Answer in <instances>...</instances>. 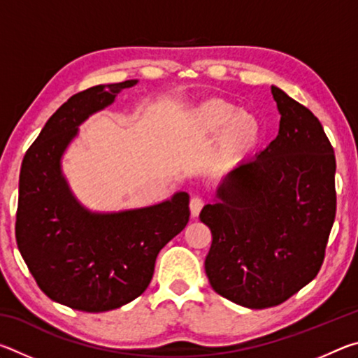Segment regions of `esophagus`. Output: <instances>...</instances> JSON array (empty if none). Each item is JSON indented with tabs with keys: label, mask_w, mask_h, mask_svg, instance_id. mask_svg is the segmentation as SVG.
I'll list each match as a JSON object with an SVG mask.
<instances>
[{
	"label": "esophagus",
	"mask_w": 358,
	"mask_h": 358,
	"mask_svg": "<svg viewBox=\"0 0 358 358\" xmlns=\"http://www.w3.org/2000/svg\"><path fill=\"white\" fill-rule=\"evenodd\" d=\"M203 207V201L201 197H192L189 202V210H191V217H197L201 210Z\"/></svg>",
	"instance_id": "34e87169"
}]
</instances>
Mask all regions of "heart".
Segmentation results:
<instances>
[{"mask_svg": "<svg viewBox=\"0 0 358 358\" xmlns=\"http://www.w3.org/2000/svg\"><path fill=\"white\" fill-rule=\"evenodd\" d=\"M187 128L199 141L216 137L213 161L221 167H230L243 159L256 147L262 132L256 115L221 98H211L192 107Z\"/></svg>", "mask_w": 358, "mask_h": 358, "instance_id": "heart-1", "label": "heart"}]
</instances>
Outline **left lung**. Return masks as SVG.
<instances>
[{"mask_svg": "<svg viewBox=\"0 0 358 358\" xmlns=\"http://www.w3.org/2000/svg\"><path fill=\"white\" fill-rule=\"evenodd\" d=\"M273 142L230 171L201 211L211 230L205 273L216 294L276 306L316 278L335 221V153L311 110L271 85Z\"/></svg>", "mask_w": 358, "mask_h": 358, "instance_id": "left-lung-1", "label": "left lung"}]
</instances>
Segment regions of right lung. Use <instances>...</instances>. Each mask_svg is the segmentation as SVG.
Masks as SVG:
<instances>
[{
  "label": "right lung",
  "instance_id": "add662e5",
  "mask_svg": "<svg viewBox=\"0 0 358 358\" xmlns=\"http://www.w3.org/2000/svg\"><path fill=\"white\" fill-rule=\"evenodd\" d=\"M137 82L96 85L72 96L48 118L22 162L17 246L42 292L72 310L104 313L142 295L157 254L189 221L185 191L148 207L93 211L63 173V156L80 124Z\"/></svg>",
  "mask_w": 358,
  "mask_h": 358
}]
</instances>
